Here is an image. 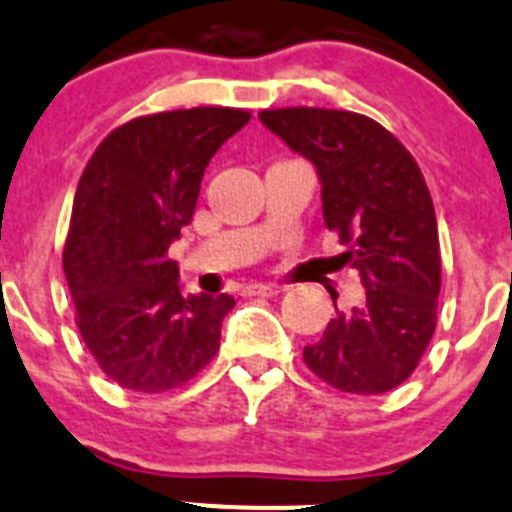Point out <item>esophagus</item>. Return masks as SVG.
<instances>
[{"mask_svg":"<svg viewBox=\"0 0 512 512\" xmlns=\"http://www.w3.org/2000/svg\"><path fill=\"white\" fill-rule=\"evenodd\" d=\"M245 295H265V298H272V295L283 293V288L280 285H265V283H250L245 285V290H242Z\"/></svg>","mask_w":512,"mask_h":512,"instance_id":"obj_1","label":"esophagus"}]
</instances>
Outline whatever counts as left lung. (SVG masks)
Masks as SVG:
<instances>
[{
  "label": "left lung",
  "mask_w": 512,
  "mask_h": 512,
  "mask_svg": "<svg viewBox=\"0 0 512 512\" xmlns=\"http://www.w3.org/2000/svg\"><path fill=\"white\" fill-rule=\"evenodd\" d=\"M260 121L321 176L323 219L366 295L336 308L303 361L346 394H384L409 379L437 328L442 285L434 204L404 143L374 118L333 108H270ZM336 305V300H333Z\"/></svg>",
  "instance_id": "left-lung-1"
}]
</instances>
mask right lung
<instances>
[{
  "label": "right lung",
  "instance_id": "obj_1",
  "mask_svg": "<svg viewBox=\"0 0 512 512\" xmlns=\"http://www.w3.org/2000/svg\"><path fill=\"white\" fill-rule=\"evenodd\" d=\"M250 118L212 105L133 118L80 176L62 267L80 336L123 389H176L219 351L234 298L181 295L169 245L191 222L209 159Z\"/></svg>",
  "mask_w": 512,
  "mask_h": 512
}]
</instances>
